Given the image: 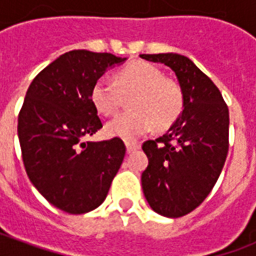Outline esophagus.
<instances>
[{
  "instance_id": "34e87169",
  "label": "esophagus",
  "mask_w": 256,
  "mask_h": 256,
  "mask_svg": "<svg viewBox=\"0 0 256 256\" xmlns=\"http://www.w3.org/2000/svg\"><path fill=\"white\" fill-rule=\"evenodd\" d=\"M140 148L138 144H136V142H128L126 144V152L128 154H133L134 150H137Z\"/></svg>"
}]
</instances>
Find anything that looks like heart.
Segmentation results:
<instances>
[{
    "instance_id": "obj_1",
    "label": "heart",
    "mask_w": 256,
    "mask_h": 256,
    "mask_svg": "<svg viewBox=\"0 0 256 256\" xmlns=\"http://www.w3.org/2000/svg\"><path fill=\"white\" fill-rule=\"evenodd\" d=\"M116 86L111 79H97L90 92L96 110L102 115L118 111L124 97H130V112L119 114L106 124L110 137L134 141L150 132L166 130L177 120L184 110V92L181 86L164 78V74L145 62L128 64L118 72Z\"/></svg>"
}]
</instances>
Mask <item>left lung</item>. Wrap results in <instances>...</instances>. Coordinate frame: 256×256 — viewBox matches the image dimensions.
I'll return each instance as SVG.
<instances>
[{"label": "left lung", "mask_w": 256, "mask_h": 256, "mask_svg": "<svg viewBox=\"0 0 256 256\" xmlns=\"http://www.w3.org/2000/svg\"><path fill=\"white\" fill-rule=\"evenodd\" d=\"M176 74L184 110L162 137L145 141L148 167L141 176L150 207L167 218L193 211L214 188L229 148V111L214 82L178 53L140 54Z\"/></svg>", "instance_id": "8db88e82"}]
</instances>
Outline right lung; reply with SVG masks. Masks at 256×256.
<instances>
[{
    "label": "right lung",
    "instance_id": "obj_1",
    "mask_svg": "<svg viewBox=\"0 0 256 256\" xmlns=\"http://www.w3.org/2000/svg\"><path fill=\"white\" fill-rule=\"evenodd\" d=\"M128 58L71 50L31 82L19 114L18 136L26 172L49 203L84 214L106 198L126 154L120 138L82 141L102 128L90 92L97 79Z\"/></svg>",
    "mask_w": 256,
    "mask_h": 256
}]
</instances>
